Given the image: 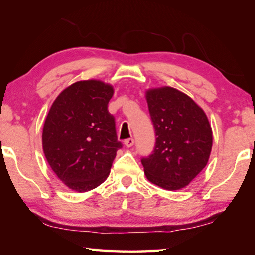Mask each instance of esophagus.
I'll list each match as a JSON object with an SVG mask.
<instances>
[{
	"label": "esophagus",
	"instance_id": "1",
	"mask_svg": "<svg viewBox=\"0 0 255 255\" xmlns=\"http://www.w3.org/2000/svg\"><path fill=\"white\" fill-rule=\"evenodd\" d=\"M133 143H135V141H133L132 138H128V139L124 141V144H125V146H126V147H131Z\"/></svg>",
	"mask_w": 255,
	"mask_h": 255
}]
</instances>
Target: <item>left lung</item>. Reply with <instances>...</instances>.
I'll use <instances>...</instances> for the list:
<instances>
[{"label":"left lung","instance_id":"obj_1","mask_svg":"<svg viewBox=\"0 0 255 255\" xmlns=\"http://www.w3.org/2000/svg\"><path fill=\"white\" fill-rule=\"evenodd\" d=\"M156 143L141 158L146 178L165 190H180L205 169L213 130L205 111L187 94L171 86L146 91Z\"/></svg>","mask_w":255,"mask_h":255}]
</instances>
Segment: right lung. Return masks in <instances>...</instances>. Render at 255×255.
Segmentation results:
<instances>
[{"label": "right lung", "mask_w": 255, "mask_h": 255, "mask_svg": "<svg viewBox=\"0 0 255 255\" xmlns=\"http://www.w3.org/2000/svg\"><path fill=\"white\" fill-rule=\"evenodd\" d=\"M112 85L99 80L79 81L55 99L42 129V149L51 170L67 188L85 192L108 178L117 150L108 103Z\"/></svg>", "instance_id": "obj_1"}]
</instances>
